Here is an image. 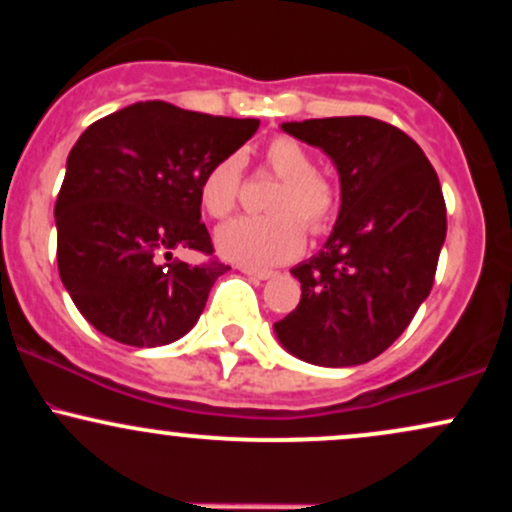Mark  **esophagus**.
Segmentation results:
<instances>
[{
    "mask_svg": "<svg viewBox=\"0 0 512 512\" xmlns=\"http://www.w3.org/2000/svg\"><path fill=\"white\" fill-rule=\"evenodd\" d=\"M240 272L248 274L250 279H257V281H267L276 274V272H272V269H257V267H240Z\"/></svg>",
    "mask_w": 512,
    "mask_h": 512,
    "instance_id": "obj_1",
    "label": "esophagus"
}]
</instances>
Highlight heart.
Instances as JSON below:
<instances>
[{
  "label": "heart",
  "instance_id": "heart-1",
  "mask_svg": "<svg viewBox=\"0 0 512 512\" xmlns=\"http://www.w3.org/2000/svg\"><path fill=\"white\" fill-rule=\"evenodd\" d=\"M262 163L279 185L269 195L267 216H240L216 231V248L226 260L269 267L289 262L303 250L305 232L322 236L334 226L342 195L339 187L317 170L313 154L291 137H274L264 144ZM243 185V163L238 156L216 161L202 182L199 202L211 219H226L236 209Z\"/></svg>",
  "mask_w": 512,
  "mask_h": 512
}]
</instances>
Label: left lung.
<instances>
[{
	"label": "left lung",
	"mask_w": 512,
	"mask_h": 512,
	"mask_svg": "<svg viewBox=\"0 0 512 512\" xmlns=\"http://www.w3.org/2000/svg\"><path fill=\"white\" fill-rule=\"evenodd\" d=\"M320 146L342 182L325 250L291 269L301 303L274 322L279 342L315 366L380 356L433 289L448 216L436 170L402 129L366 115L284 122Z\"/></svg>",
	"instance_id": "left-lung-1"
}]
</instances>
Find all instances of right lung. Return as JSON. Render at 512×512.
<instances>
[{"instance_id":"obj_1","label":"right lung","mask_w":512,"mask_h":512,"mask_svg":"<svg viewBox=\"0 0 512 512\" xmlns=\"http://www.w3.org/2000/svg\"><path fill=\"white\" fill-rule=\"evenodd\" d=\"M257 127L252 117L163 101L127 105L86 127L55 204L57 267L98 332L129 346H163L195 327L214 281L231 269L211 257L199 182ZM175 247L210 260L173 261Z\"/></svg>"}]
</instances>
